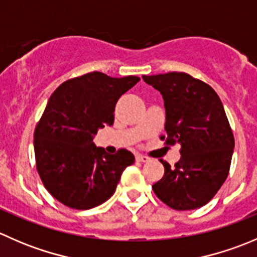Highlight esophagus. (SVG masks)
I'll list each match as a JSON object with an SVG mask.
<instances>
[{"label": "esophagus", "instance_id": "34e87169", "mask_svg": "<svg viewBox=\"0 0 257 257\" xmlns=\"http://www.w3.org/2000/svg\"><path fill=\"white\" fill-rule=\"evenodd\" d=\"M136 160L137 162H141V163H147V162H149L150 159L143 154H136Z\"/></svg>", "mask_w": 257, "mask_h": 257}]
</instances>
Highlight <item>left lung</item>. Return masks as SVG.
<instances>
[{
  "label": "left lung",
  "instance_id": "obj_1",
  "mask_svg": "<svg viewBox=\"0 0 257 257\" xmlns=\"http://www.w3.org/2000/svg\"><path fill=\"white\" fill-rule=\"evenodd\" d=\"M159 90L165 107L167 144H181L174 167L164 165V177L152 186L155 195L175 210L208 204L229 175L234 134L219 95L209 84L183 72L143 76Z\"/></svg>",
  "mask_w": 257,
  "mask_h": 257
}]
</instances>
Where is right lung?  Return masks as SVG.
Instances as JSON below:
<instances>
[{"mask_svg":"<svg viewBox=\"0 0 257 257\" xmlns=\"http://www.w3.org/2000/svg\"><path fill=\"white\" fill-rule=\"evenodd\" d=\"M139 80L90 72L66 80L51 95L33 143L41 180L59 203L87 210L114 194L134 155L126 149L108 154L93 138L99 128L112 125L116 102Z\"/></svg>","mask_w":257,"mask_h":257,"instance_id":"add662e5","label":"right lung"}]
</instances>
